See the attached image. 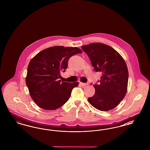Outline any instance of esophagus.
<instances>
[{
  "instance_id": "esophagus-1",
  "label": "esophagus",
  "mask_w": 150,
  "mask_h": 150,
  "mask_svg": "<svg viewBox=\"0 0 150 150\" xmlns=\"http://www.w3.org/2000/svg\"><path fill=\"white\" fill-rule=\"evenodd\" d=\"M80 84L81 86H87L88 84V83H84L80 82Z\"/></svg>"
}]
</instances>
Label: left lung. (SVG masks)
<instances>
[{
  "label": "left lung",
  "mask_w": 150,
  "mask_h": 150,
  "mask_svg": "<svg viewBox=\"0 0 150 150\" xmlns=\"http://www.w3.org/2000/svg\"><path fill=\"white\" fill-rule=\"evenodd\" d=\"M96 71L102 72L100 84H95V94L89 103L97 110L107 111L116 107L126 95L128 70L121 55L103 43H93L81 47Z\"/></svg>",
  "instance_id": "obj_1"
}]
</instances>
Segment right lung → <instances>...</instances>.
I'll list each match as a JSON object with an SVG mask.
<instances>
[{"label": "right lung", "mask_w": 150, "mask_h": 150, "mask_svg": "<svg viewBox=\"0 0 150 150\" xmlns=\"http://www.w3.org/2000/svg\"><path fill=\"white\" fill-rule=\"evenodd\" d=\"M77 47L54 46L40 51L30 61L26 84L29 93L39 107L54 110L69 100L78 82H61V72L68 66L72 56L81 53Z\"/></svg>", "instance_id": "obj_1"}]
</instances>
